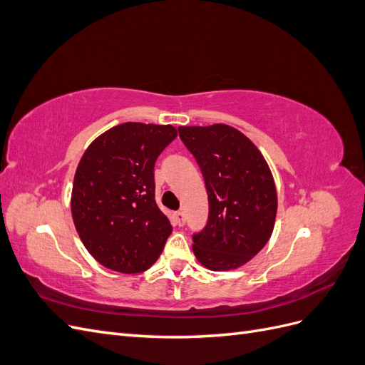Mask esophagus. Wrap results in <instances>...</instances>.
Masks as SVG:
<instances>
[{"label": "esophagus", "instance_id": "esophagus-1", "mask_svg": "<svg viewBox=\"0 0 365 365\" xmlns=\"http://www.w3.org/2000/svg\"><path fill=\"white\" fill-rule=\"evenodd\" d=\"M175 224L178 227H182L185 224V216L182 212H176L175 213Z\"/></svg>", "mask_w": 365, "mask_h": 365}]
</instances>
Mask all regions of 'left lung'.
Instances as JSON below:
<instances>
[{
    "label": "left lung",
    "mask_w": 365,
    "mask_h": 365,
    "mask_svg": "<svg viewBox=\"0 0 365 365\" xmlns=\"http://www.w3.org/2000/svg\"><path fill=\"white\" fill-rule=\"evenodd\" d=\"M180 138L202 172L208 220L193 235V252L212 271L237 269L269 240L277 192L260 150L228 125L180 126Z\"/></svg>",
    "instance_id": "8db88e82"
}]
</instances>
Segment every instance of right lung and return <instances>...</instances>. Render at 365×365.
Instances as JSON below:
<instances>
[{"mask_svg": "<svg viewBox=\"0 0 365 365\" xmlns=\"http://www.w3.org/2000/svg\"><path fill=\"white\" fill-rule=\"evenodd\" d=\"M170 125L128 121L98 135L76 169L71 215L81 240L105 268L149 269L172 233L155 202L153 168L176 138Z\"/></svg>", "mask_w": 365, "mask_h": 365, "instance_id": "1", "label": "right lung"}]
</instances>
